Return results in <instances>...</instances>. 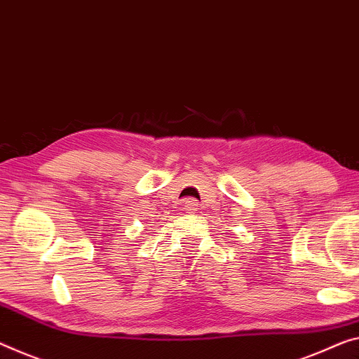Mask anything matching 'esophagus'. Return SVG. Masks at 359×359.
I'll return each mask as SVG.
<instances>
[{
  "label": "esophagus",
  "mask_w": 359,
  "mask_h": 359,
  "mask_svg": "<svg viewBox=\"0 0 359 359\" xmlns=\"http://www.w3.org/2000/svg\"><path fill=\"white\" fill-rule=\"evenodd\" d=\"M183 207H184V210L186 212H189V213H192V212H196L197 210V202H196V198H184L183 201Z\"/></svg>",
  "instance_id": "1"
}]
</instances>
